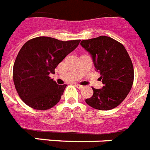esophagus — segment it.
<instances>
[{
	"label": "esophagus",
	"mask_w": 150,
	"mask_h": 150,
	"mask_svg": "<svg viewBox=\"0 0 150 150\" xmlns=\"http://www.w3.org/2000/svg\"><path fill=\"white\" fill-rule=\"evenodd\" d=\"M76 87L78 88V89H83L84 86H82V85H80V84H76Z\"/></svg>",
	"instance_id": "1"
}]
</instances>
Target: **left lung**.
<instances>
[{"mask_svg": "<svg viewBox=\"0 0 150 150\" xmlns=\"http://www.w3.org/2000/svg\"><path fill=\"white\" fill-rule=\"evenodd\" d=\"M81 45L91 56L104 84L101 89L92 87L94 94L85 101L98 110L115 108L125 100L133 83V65L125 48L105 35L83 40Z\"/></svg>", "mask_w": 150, "mask_h": 150, "instance_id": "8db88e82", "label": "left lung"}]
</instances>
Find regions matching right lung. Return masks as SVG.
Here are the masks:
<instances>
[{
	"instance_id": "add662e5",
	"label": "right lung",
	"mask_w": 150,
	"mask_h": 150,
	"mask_svg": "<svg viewBox=\"0 0 150 150\" xmlns=\"http://www.w3.org/2000/svg\"><path fill=\"white\" fill-rule=\"evenodd\" d=\"M80 42L40 36L24 44L14 63L13 80L26 105L36 110H47L59 101L67 85L57 84L49 75L55 74V68Z\"/></svg>"
}]
</instances>
